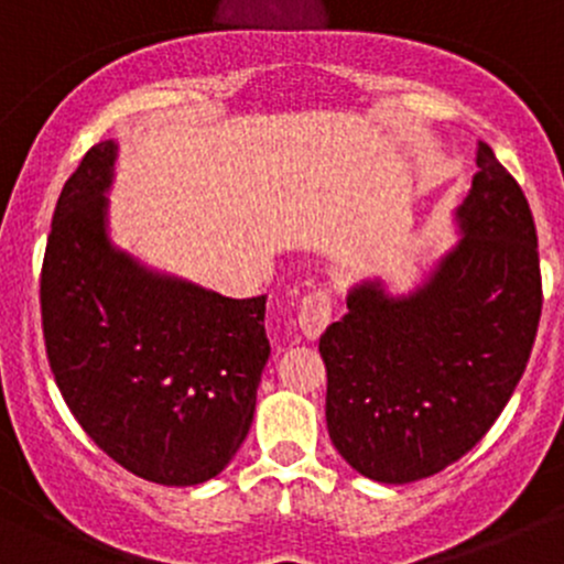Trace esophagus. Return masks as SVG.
Masks as SVG:
<instances>
[{
    "instance_id": "obj_1",
    "label": "esophagus",
    "mask_w": 564,
    "mask_h": 564,
    "mask_svg": "<svg viewBox=\"0 0 564 564\" xmlns=\"http://www.w3.org/2000/svg\"><path fill=\"white\" fill-rule=\"evenodd\" d=\"M333 317V299L328 290H314L304 299L299 312V328L306 338H319L323 330L328 328Z\"/></svg>"
}]
</instances>
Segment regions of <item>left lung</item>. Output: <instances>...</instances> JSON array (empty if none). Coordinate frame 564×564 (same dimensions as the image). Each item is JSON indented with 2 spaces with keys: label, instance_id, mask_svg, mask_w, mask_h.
<instances>
[{
  "label": "left lung",
  "instance_id": "1",
  "mask_svg": "<svg viewBox=\"0 0 564 564\" xmlns=\"http://www.w3.org/2000/svg\"><path fill=\"white\" fill-rule=\"evenodd\" d=\"M478 174L457 209L463 241L425 288L390 299L355 288L319 336L325 420L357 474L409 484L438 474L484 438L522 379L543 284L522 187L478 144Z\"/></svg>",
  "mask_w": 564,
  "mask_h": 564
}]
</instances>
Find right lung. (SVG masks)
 <instances>
[{
    "mask_svg": "<svg viewBox=\"0 0 564 564\" xmlns=\"http://www.w3.org/2000/svg\"><path fill=\"white\" fill-rule=\"evenodd\" d=\"M115 144L64 183L40 274L42 336L66 405L118 465L166 487L220 474L256 414L269 360L265 295L226 299L112 250Z\"/></svg>",
    "mask_w": 564,
    "mask_h": 564,
    "instance_id": "obj_1",
    "label": "right lung"
}]
</instances>
